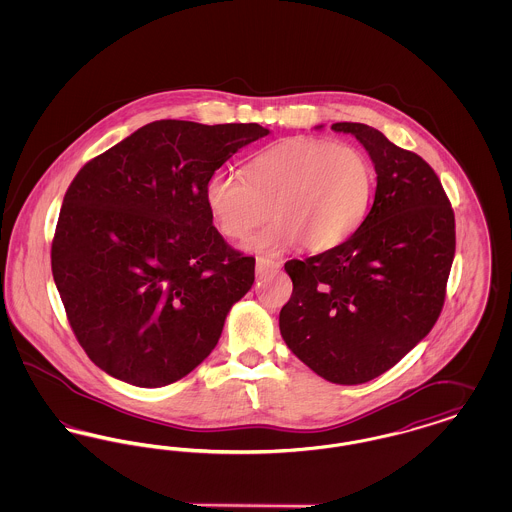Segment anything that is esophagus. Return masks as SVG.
Here are the masks:
<instances>
[{"mask_svg": "<svg viewBox=\"0 0 512 512\" xmlns=\"http://www.w3.org/2000/svg\"><path fill=\"white\" fill-rule=\"evenodd\" d=\"M280 267H282L280 261H272V259H267V257H257V263H255L257 274H265L268 270H278Z\"/></svg>", "mask_w": 512, "mask_h": 512, "instance_id": "esophagus-1", "label": "esophagus"}]
</instances>
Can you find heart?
Wrapping results in <instances>:
<instances>
[{"instance_id": "heart-1", "label": "heart", "mask_w": 512, "mask_h": 512, "mask_svg": "<svg viewBox=\"0 0 512 512\" xmlns=\"http://www.w3.org/2000/svg\"><path fill=\"white\" fill-rule=\"evenodd\" d=\"M376 172L365 151L318 138H288L259 155L244 178L217 172L205 184V203L222 236L244 242L270 217L251 247L276 255L295 245L330 251L363 224Z\"/></svg>"}]
</instances>
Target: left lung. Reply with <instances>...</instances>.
<instances>
[{
    "label": "left lung",
    "instance_id": "1",
    "mask_svg": "<svg viewBox=\"0 0 512 512\" xmlns=\"http://www.w3.org/2000/svg\"><path fill=\"white\" fill-rule=\"evenodd\" d=\"M332 130L368 151L374 203L345 244L284 265L293 292L280 334L318 376L355 386L397 365L434 328L455 257V215L422 157L361 122Z\"/></svg>",
    "mask_w": 512,
    "mask_h": 512
}]
</instances>
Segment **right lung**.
<instances>
[{"label":"right lung","instance_id":"1","mask_svg":"<svg viewBox=\"0 0 512 512\" xmlns=\"http://www.w3.org/2000/svg\"><path fill=\"white\" fill-rule=\"evenodd\" d=\"M267 134L257 122H149L74 176L51 272L76 340L109 376L161 388L219 343L255 259L213 226L205 184Z\"/></svg>","mask_w":512,"mask_h":512}]
</instances>
